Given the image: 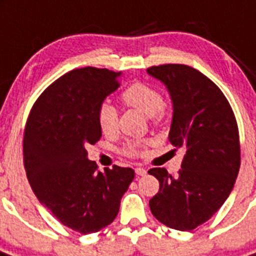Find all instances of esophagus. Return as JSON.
Here are the masks:
<instances>
[{
    "mask_svg": "<svg viewBox=\"0 0 256 256\" xmlns=\"http://www.w3.org/2000/svg\"><path fill=\"white\" fill-rule=\"evenodd\" d=\"M134 172H136L137 176H144V174H146V170L142 167H137L134 168Z\"/></svg>",
    "mask_w": 256,
    "mask_h": 256,
    "instance_id": "obj_1",
    "label": "esophagus"
}]
</instances>
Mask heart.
I'll return each instance as SVG.
<instances>
[{
	"label": "heart",
	"mask_w": 256,
	"mask_h": 256,
	"mask_svg": "<svg viewBox=\"0 0 256 256\" xmlns=\"http://www.w3.org/2000/svg\"><path fill=\"white\" fill-rule=\"evenodd\" d=\"M120 100L126 106L134 107L149 115L154 122H158L163 116L164 100L160 92L156 88L145 82H136L128 85L122 93ZM96 119L100 130L104 134H111L118 128V110L110 102H102L97 108ZM148 145V141H126L122 148V152L126 156H141L144 154V148Z\"/></svg>",
	"instance_id": "obj_1"
}]
</instances>
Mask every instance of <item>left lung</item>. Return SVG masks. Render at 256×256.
Here are the masks:
<instances>
[{
  "label": "left lung",
  "instance_id": "left-lung-1",
  "mask_svg": "<svg viewBox=\"0 0 256 256\" xmlns=\"http://www.w3.org/2000/svg\"><path fill=\"white\" fill-rule=\"evenodd\" d=\"M148 72L167 85L174 102L168 140L185 149L178 178L166 168L149 170L159 181L150 210L170 228L193 230L212 218L233 189L241 166L237 120L219 86L198 70L160 64Z\"/></svg>",
  "mask_w": 256,
  "mask_h": 256
}]
</instances>
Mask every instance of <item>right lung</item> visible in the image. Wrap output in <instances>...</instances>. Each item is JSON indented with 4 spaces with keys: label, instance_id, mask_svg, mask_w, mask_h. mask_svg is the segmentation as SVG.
Segmentation results:
<instances>
[{
    "label": "right lung",
    "instance_id": "right-lung-1",
    "mask_svg": "<svg viewBox=\"0 0 256 256\" xmlns=\"http://www.w3.org/2000/svg\"><path fill=\"white\" fill-rule=\"evenodd\" d=\"M119 75L96 67L67 72L37 98L24 126L23 162L32 190L63 226L82 234L110 226L134 178L130 167L98 171L85 149L101 138L96 112L119 88Z\"/></svg>",
    "mask_w": 256,
    "mask_h": 256
}]
</instances>
